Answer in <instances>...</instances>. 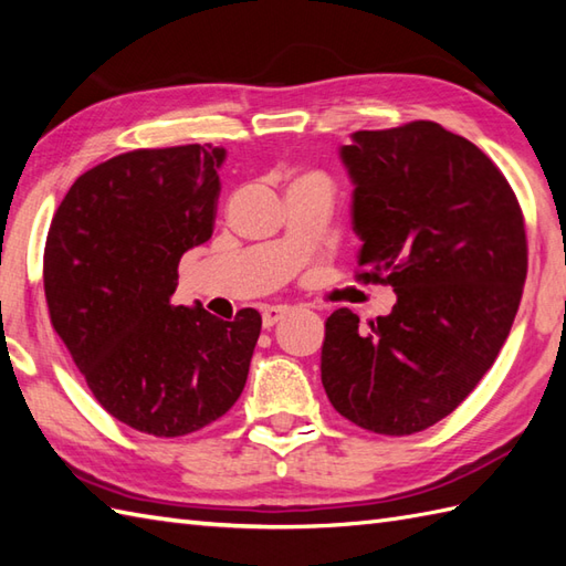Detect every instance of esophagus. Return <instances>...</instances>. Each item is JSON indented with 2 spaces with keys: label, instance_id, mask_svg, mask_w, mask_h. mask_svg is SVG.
<instances>
[{
  "label": "esophagus",
  "instance_id": "esophagus-1",
  "mask_svg": "<svg viewBox=\"0 0 566 566\" xmlns=\"http://www.w3.org/2000/svg\"><path fill=\"white\" fill-rule=\"evenodd\" d=\"M286 314H290V306H268L262 311V326L264 328H272L280 323Z\"/></svg>",
  "mask_w": 566,
  "mask_h": 566
}]
</instances>
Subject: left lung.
Returning <instances> with one entry per match:
<instances>
[{
    "instance_id": "left-lung-1",
    "label": "left lung",
    "mask_w": 566,
    "mask_h": 566,
    "mask_svg": "<svg viewBox=\"0 0 566 566\" xmlns=\"http://www.w3.org/2000/svg\"><path fill=\"white\" fill-rule=\"evenodd\" d=\"M350 138L357 280L391 284L396 304L369 333L333 311L321 381L355 426L411 436L450 416L509 338L527 274L523 211L499 167L440 124Z\"/></svg>"
}]
</instances>
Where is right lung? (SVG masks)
I'll return each mask as SVG.
<instances>
[{"instance_id": "right-lung-1", "label": "right lung", "mask_w": 566, "mask_h": 566, "mask_svg": "<svg viewBox=\"0 0 566 566\" xmlns=\"http://www.w3.org/2000/svg\"><path fill=\"white\" fill-rule=\"evenodd\" d=\"M223 148L130 150L75 179L43 252L51 323L106 411L177 438L243 394L260 338L255 308L233 321L175 306L179 258L213 233Z\"/></svg>"}]
</instances>
